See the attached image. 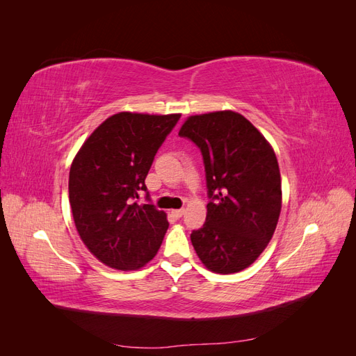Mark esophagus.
Returning a JSON list of instances; mask_svg holds the SVG:
<instances>
[{"instance_id":"34e87169","label":"esophagus","mask_w":356,"mask_h":356,"mask_svg":"<svg viewBox=\"0 0 356 356\" xmlns=\"http://www.w3.org/2000/svg\"><path fill=\"white\" fill-rule=\"evenodd\" d=\"M172 215H174V217L178 220L182 217V215H184V209H174L172 211Z\"/></svg>"}]
</instances>
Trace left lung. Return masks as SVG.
Returning a JSON list of instances; mask_svg holds the SVG:
<instances>
[{"label":"left lung","instance_id":"8db88e82","mask_svg":"<svg viewBox=\"0 0 356 356\" xmlns=\"http://www.w3.org/2000/svg\"><path fill=\"white\" fill-rule=\"evenodd\" d=\"M178 135L199 147L207 172L208 213L203 227L191 232L195 251L215 273L241 272L270 242L281 213L273 148L234 111L191 115Z\"/></svg>","mask_w":356,"mask_h":356}]
</instances>
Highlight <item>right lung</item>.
Here are the masks:
<instances>
[{"mask_svg": "<svg viewBox=\"0 0 356 356\" xmlns=\"http://www.w3.org/2000/svg\"><path fill=\"white\" fill-rule=\"evenodd\" d=\"M181 114L118 113L86 139L70 170V204L84 245L104 264L136 270L153 260L169 227L149 202L148 170ZM147 193V204L138 195Z\"/></svg>", "mask_w": 356, "mask_h": 356, "instance_id": "1", "label": "right lung"}]
</instances>
